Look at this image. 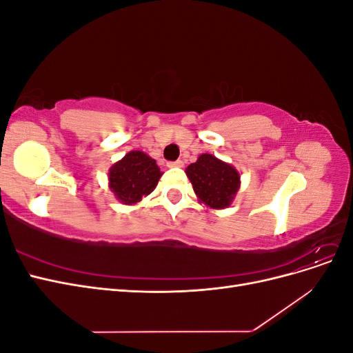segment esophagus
<instances>
[{
  "label": "esophagus",
  "instance_id": "obj_1",
  "mask_svg": "<svg viewBox=\"0 0 353 353\" xmlns=\"http://www.w3.org/2000/svg\"><path fill=\"white\" fill-rule=\"evenodd\" d=\"M168 166L169 168H183L184 166V162L183 160H175V162H168Z\"/></svg>",
  "mask_w": 353,
  "mask_h": 353
}]
</instances>
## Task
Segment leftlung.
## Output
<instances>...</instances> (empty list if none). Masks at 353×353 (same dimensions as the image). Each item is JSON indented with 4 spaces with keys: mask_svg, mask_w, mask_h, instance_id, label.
Here are the masks:
<instances>
[{
    "mask_svg": "<svg viewBox=\"0 0 353 353\" xmlns=\"http://www.w3.org/2000/svg\"><path fill=\"white\" fill-rule=\"evenodd\" d=\"M185 174L199 199L213 209L228 208L240 187L237 170L208 153L191 163Z\"/></svg>",
    "mask_w": 353,
    "mask_h": 353,
    "instance_id": "obj_1",
    "label": "left lung"
}]
</instances>
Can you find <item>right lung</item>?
Returning a JSON list of instances; mask_svg holds the SVG:
<instances>
[{
	"label": "right lung",
	"mask_w": 353,
	"mask_h": 353,
	"mask_svg": "<svg viewBox=\"0 0 353 353\" xmlns=\"http://www.w3.org/2000/svg\"><path fill=\"white\" fill-rule=\"evenodd\" d=\"M162 175L154 159L143 152H131L110 168L109 181L114 196L123 205H134L152 193Z\"/></svg>",
	"instance_id": "add662e5"
}]
</instances>
